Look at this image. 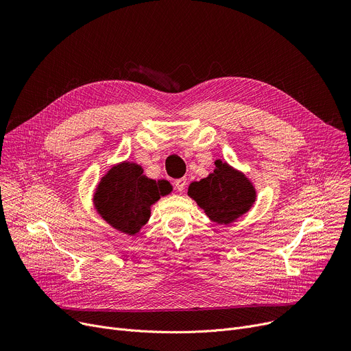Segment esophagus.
Instances as JSON below:
<instances>
[{
	"label": "esophagus",
	"instance_id": "obj_1",
	"mask_svg": "<svg viewBox=\"0 0 351 351\" xmlns=\"http://www.w3.org/2000/svg\"><path fill=\"white\" fill-rule=\"evenodd\" d=\"M186 183H188V180H186V178H180V179H176V180H175V188L178 189V192L184 191Z\"/></svg>",
	"mask_w": 351,
	"mask_h": 351
}]
</instances>
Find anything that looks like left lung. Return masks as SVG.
Masks as SVG:
<instances>
[{
    "label": "left lung",
    "instance_id": "8db88e82",
    "mask_svg": "<svg viewBox=\"0 0 351 351\" xmlns=\"http://www.w3.org/2000/svg\"><path fill=\"white\" fill-rule=\"evenodd\" d=\"M216 167L215 173L193 182L188 193L213 221L228 224L248 212L255 200V191L243 173L226 162L217 160Z\"/></svg>",
    "mask_w": 351,
    "mask_h": 351
}]
</instances>
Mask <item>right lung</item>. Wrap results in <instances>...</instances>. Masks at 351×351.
<instances>
[{
  "label": "right lung",
  "mask_w": 351,
  "mask_h": 351,
  "mask_svg": "<svg viewBox=\"0 0 351 351\" xmlns=\"http://www.w3.org/2000/svg\"><path fill=\"white\" fill-rule=\"evenodd\" d=\"M169 192L171 184L167 180L148 179L141 167L125 162L101 179L95 204L107 223L134 236L148 221L151 206Z\"/></svg>",
  "instance_id": "right-lung-1"
}]
</instances>
